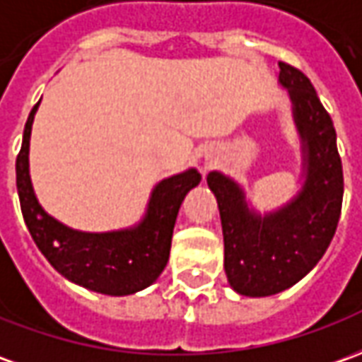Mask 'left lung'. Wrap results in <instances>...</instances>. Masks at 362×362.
I'll return each mask as SVG.
<instances>
[{"mask_svg":"<svg viewBox=\"0 0 362 362\" xmlns=\"http://www.w3.org/2000/svg\"><path fill=\"white\" fill-rule=\"evenodd\" d=\"M280 82L290 92L303 144L305 181L296 199L262 216L230 177L218 171L206 175L221 211L226 278L234 291L250 298L280 293L308 276L333 240L343 205L333 119L300 69L280 62Z\"/></svg>","mask_w":362,"mask_h":362,"instance_id":"obj_1","label":"left lung"}]
</instances>
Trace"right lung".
I'll use <instances>...</instances> for the list:
<instances>
[{
	"label": "right lung",
	"mask_w": 362,
	"mask_h": 362,
	"mask_svg": "<svg viewBox=\"0 0 362 362\" xmlns=\"http://www.w3.org/2000/svg\"><path fill=\"white\" fill-rule=\"evenodd\" d=\"M37 106L27 118L21 151L15 161L21 213L35 244L54 270L82 288L106 296H129L151 286L169 260L179 206L187 193L199 185L201 173L189 169L156 185L148 213L134 228L114 233L72 230L45 213L33 193L29 138Z\"/></svg>",
	"instance_id": "1"
}]
</instances>
